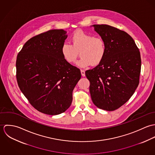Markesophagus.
I'll return each mask as SVG.
<instances>
[{
    "label": "esophagus",
    "instance_id": "obj_1",
    "mask_svg": "<svg viewBox=\"0 0 155 155\" xmlns=\"http://www.w3.org/2000/svg\"><path fill=\"white\" fill-rule=\"evenodd\" d=\"M81 74L82 76H85V72L84 70H81Z\"/></svg>",
    "mask_w": 155,
    "mask_h": 155
}]
</instances>
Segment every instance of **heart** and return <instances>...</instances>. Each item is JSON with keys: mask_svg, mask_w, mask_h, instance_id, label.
Segmentation results:
<instances>
[{"mask_svg": "<svg viewBox=\"0 0 155 155\" xmlns=\"http://www.w3.org/2000/svg\"><path fill=\"white\" fill-rule=\"evenodd\" d=\"M72 45L68 42L63 43L61 52L63 58L69 63H74L81 51V59L77 65L81 67H87L91 64H99L106 54V44L101 37L77 30L71 37Z\"/></svg>", "mask_w": 155, "mask_h": 155, "instance_id": "b5f03b06", "label": "heart"}]
</instances>
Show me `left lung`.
Instances as JSON below:
<instances>
[{"label":"left lung","instance_id":"left-lung-1","mask_svg":"<svg viewBox=\"0 0 155 155\" xmlns=\"http://www.w3.org/2000/svg\"><path fill=\"white\" fill-rule=\"evenodd\" d=\"M106 44L102 61L86 71L93 103L99 109L113 111L131 97L140 82L141 60L139 49L125 31L106 24H94Z\"/></svg>","mask_w":155,"mask_h":155}]
</instances>
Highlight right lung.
I'll return each instance as SVG.
<instances>
[{"label": "right lung", "mask_w": 155, "mask_h": 155, "mask_svg": "<svg viewBox=\"0 0 155 155\" xmlns=\"http://www.w3.org/2000/svg\"><path fill=\"white\" fill-rule=\"evenodd\" d=\"M67 37L62 29L41 33L27 41L17 55L18 87L30 104L46 114L66 110L81 78L80 70L67 62L61 54Z\"/></svg>", "instance_id": "1"}]
</instances>
